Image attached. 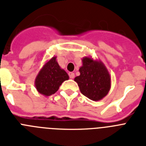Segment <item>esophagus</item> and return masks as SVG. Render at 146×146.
<instances>
[{
    "mask_svg": "<svg viewBox=\"0 0 146 146\" xmlns=\"http://www.w3.org/2000/svg\"><path fill=\"white\" fill-rule=\"evenodd\" d=\"M69 76L70 79H73L75 77V74H74V73H69Z\"/></svg>",
    "mask_w": 146,
    "mask_h": 146,
    "instance_id": "1",
    "label": "esophagus"
}]
</instances>
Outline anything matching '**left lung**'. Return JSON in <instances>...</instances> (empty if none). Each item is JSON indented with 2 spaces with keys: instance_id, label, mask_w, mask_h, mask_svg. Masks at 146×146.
<instances>
[{
  "instance_id": "8db88e82",
  "label": "left lung",
  "mask_w": 146,
  "mask_h": 146,
  "mask_svg": "<svg viewBox=\"0 0 146 146\" xmlns=\"http://www.w3.org/2000/svg\"><path fill=\"white\" fill-rule=\"evenodd\" d=\"M80 75L74 79L81 93L94 101L102 100L111 88V76L107 68L100 60L85 56L82 59Z\"/></svg>"
}]
</instances>
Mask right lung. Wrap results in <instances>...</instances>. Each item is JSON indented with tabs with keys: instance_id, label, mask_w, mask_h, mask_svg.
<instances>
[{
	"instance_id": "obj_1",
	"label": "right lung",
	"mask_w": 146,
	"mask_h": 146,
	"mask_svg": "<svg viewBox=\"0 0 146 146\" xmlns=\"http://www.w3.org/2000/svg\"><path fill=\"white\" fill-rule=\"evenodd\" d=\"M56 58L54 56L45 63L34 82L36 91L45 97L55 93L62 82L69 79L68 74L61 68Z\"/></svg>"
}]
</instances>
